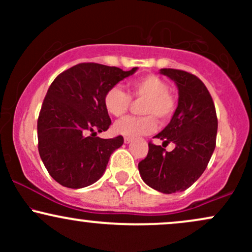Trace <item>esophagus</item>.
<instances>
[{"mask_svg": "<svg viewBox=\"0 0 252 252\" xmlns=\"http://www.w3.org/2000/svg\"><path fill=\"white\" fill-rule=\"evenodd\" d=\"M131 141H132V138H130V137L124 138V143H126V144H129L130 142H131Z\"/></svg>", "mask_w": 252, "mask_h": 252, "instance_id": "obj_1", "label": "esophagus"}]
</instances>
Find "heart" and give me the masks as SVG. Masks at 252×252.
<instances>
[{
    "mask_svg": "<svg viewBox=\"0 0 252 252\" xmlns=\"http://www.w3.org/2000/svg\"><path fill=\"white\" fill-rule=\"evenodd\" d=\"M130 96L136 100H143L140 104L142 117H124L117 121L114 130L126 137H137L153 132L156 128V121L164 123L175 111V99L169 94L168 84L158 76H146L130 83ZM120 86H112L104 96V106L110 115L120 117L128 111L131 105V98Z\"/></svg>",
    "mask_w": 252,
    "mask_h": 252,
    "instance_id": "heart-1",
    "label": "heart"
}]
</instances>
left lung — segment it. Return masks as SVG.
<instances>
[{
  "instance_id": "8db88e82",
  "label": "left lung",
  "mask_w": 252,
  "mask_h": 252,
  "mask_svg": "<svg viewBox=\"0 0 252 252\" xmlns=\"http://www.w3.org/2000/svg\"><path fill=\"white\" fill-rule=\"evenodd\" d=\"M160 73L175 83L178 106L168 126L154 136L162 146L148 144L138 170L149 187L170 194L189 189L206 169L216 148L218 120L209 90L198 77L174 68H161ZM170 142L176 148L166 152L163 147Z\"/></svg>"
}]
</instances>
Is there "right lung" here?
I'll return each instance as SVG.
<instances>
[{"mask_svg": "<svg viewBox=\"0 0 252 252\" xmlns=\"http://www.w3.org/2000/svg\"><path fill=\"white\" fill-rule=\"evenodd\" d=\"M136 71L83 63L51 84L37 118V148L47 172L62 186L83 189L104 174L110 155L124 142L122 136H96L111 124L104 96Z\"/></svg>", "mask_w": 252, "mask_h": 252, "instance_id": "add662e5", "label": "right lung"}]
</instances>
